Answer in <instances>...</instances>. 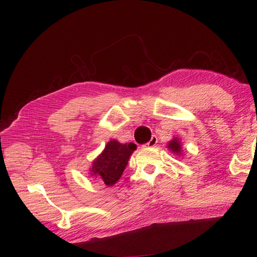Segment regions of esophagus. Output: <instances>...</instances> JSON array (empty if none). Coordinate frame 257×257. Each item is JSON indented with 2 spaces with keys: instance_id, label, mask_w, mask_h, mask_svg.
Here are the masks:
<instances>
[{
  "instance_id": "obj_1",
  "label": "esophagus",
  "mask_w": 257,
  "mask_h": 257,
  "mask_svg": "<svg viewBox=\"0 0 257 257\" xmlns=\"http://www.w3.org/2000/svg\"><path fill=\"white\" fill-rule=\"evenodd\" d=\"M157 142H158L157 137H156V136H153V137L151 138V141H149L146 145H147L148 147H155V146H156V144H157Z\"/></svg>"
}]
</instances>
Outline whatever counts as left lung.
<instances>
[{"label":"left lung","instance_id":"1","mask_svg":"<svg viewBox=\"0 0 257 257\" xmlns=\"http://www.w3.org/2000/svg\"><path fill=\"white\" fill-rule=\"evenodd\" d=\"M166 147L169 148L172 153L175 154V155L181 156L182 154H183V151H182V143L180 141V138L177 137H174L172 141H170Z\"/></svg>","mask_w":257,"mask_h":257}]
</instances>
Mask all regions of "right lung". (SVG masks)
I'll list each match as a JSON object with an SVG mask.
<instances>
[{
    "mask_svg": "<svg viewBox=\"0 0 257 257\" xmlns=\"http://www.w3.org/2000/svg\"><path fill=\"white\" fill-rule=\"evenodd\" d=\"M137 146L134 143L121 144L111 139L102 153L92 162L91 176L106 186H112L120 180L125 166Z\"/></svg>",
    "mask_w": 257,
    "mask_h": 257,
    "instance_id": "add662e5",
    "label": "right lung"
}]
</instances>
